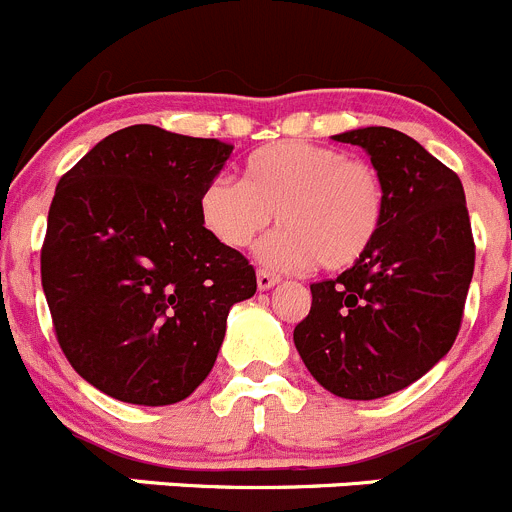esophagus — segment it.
I'll return each instance as SVG.
<instances>
[{"mask_svg":"<svg viewBox=\"0 0 512 512\" xmlns=\"http://www.w3.org/2000/svg\"><path fill=\"white\" fill-rule=\"evenodd\" d=\"M278 283H280V278L275 275V272L257 270V288L260 290H270V288H275Z\"/></svg>","mask_w":512,"mask_h":512,"instance_id":"obj_1","label":"esophagus"}]
</instances>
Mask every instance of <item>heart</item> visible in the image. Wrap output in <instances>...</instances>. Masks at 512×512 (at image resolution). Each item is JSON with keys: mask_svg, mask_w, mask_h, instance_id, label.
Instances as JSON below:
<instances>
[{"mask_svg": "<svg viewBox=\"0 0 512 512\" xmlns=\"http://www.w3.org/2000/svg\"><path fill=\"white\" fill-rule=\"evenodd\" d=\"M204 232L229 250H245L270 227L283 229L260 247L275 270H346L379 240L386 186L364 159L310 141H278L257 148L240 169V184L214 176L197 197Z\"/></svg>", "mask_w": 512, "mask_h": 512, "instance_id": "obj_1", "label": "heart"}]
</instances>
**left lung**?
Wrapping results in <instances>:
<instances>
[{
  "label": "left lung",
  "mask_w": 512,
  "mask_h": 512,
  "mask_svg": "<svg viewBox=\"0 0 512 512\" xmlns=\"http://www.w3.org/2000/svg\"><path fill=\"white\" fill-rule=\"evenodd\" d=\"M361 146L386 186V217L366 257L310 285L293 341L313 379L343 399H381L422 379L460 333L475 240L460 176L407 133L333 136Z\"/></svg>",
  "instance_id": "left-lung-1"
}]
</instances>
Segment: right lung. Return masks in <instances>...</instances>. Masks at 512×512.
<instances>
[{"instance_id": "add662e5", "label": "right lung", "mask_w": 512, "mask_h": 512, "mask_svg": "<svg viewBox=\"0 0 512 512\" xmlns=\"http://www.w3.org/2000/svg\"><path fill=\"white\" fill-rule=\"evenodd\" d=\"M229 154L217 138L141 123L95 143L57 184L42 290L70 366L113 399H186L217 361L229 308L255 295V267L197 212Z\"/></svg>"}]
</instances>
